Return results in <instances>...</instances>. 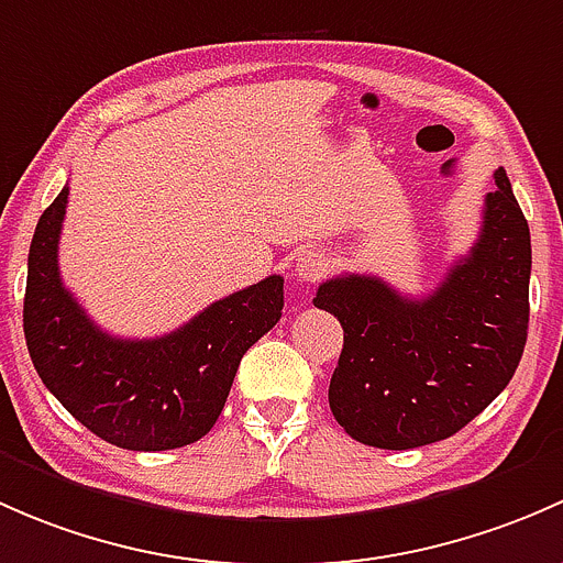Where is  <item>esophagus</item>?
Listing matches in <instances>:
<instances>
[{"label":"esophagus","instance_id":"1","mask_svg":"<svg viewBox=\"0 0 563 563\" xmlns=\"http://www.w3.org/2000/svg\"><path fill=\"white\" fill-rule=\"evenodd\" d=\"M328 260L317 252H303L298 254V263H295V276L300 282H320L328 274Z\"/></svg>","mask_w":563,"mask_h":563}]
</instances>
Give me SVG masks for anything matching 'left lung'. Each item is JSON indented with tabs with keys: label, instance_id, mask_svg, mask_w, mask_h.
<instances>
[{
	"label": "left lung",
	"instance_id": "8db88e82",
	"mask_svg": "<svg viewBox=\"0 0 563 563\" xmlns=\"http://www.w3.org/2000/svg\"><path fill=\"white\" fill-rule=\"evenodd\" d=\"M494 178L477 243L431 295L404 298L361 274L317 289V309L344 328L330 411L368 448L411 450L453 437L518 368L529 333L531 235L507 170Z\"/></svg>",
	"mask_w": 563,
	"mask_h": 563
}]
</instances>
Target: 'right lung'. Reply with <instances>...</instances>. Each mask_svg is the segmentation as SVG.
Instances as JSON below:
<instances>
[{
    "label": "right lung",
    "instance_id": "right-lung-1",
    "mask_svg": "<svg viewBox=\"0 0 563 563\" xmlns=\"http://www.w3.org/2000/svg\"><path fill=\"white\" fill-rule=\"evenodd\" d=\"M69 187L29 246L23 335L43 385L91 433L124 450H176L222 415L235 371L284 309V279L239 289L159 339H115L91 322L59 276Z\"/></svg>",
    "mask_w": 563,
    "mask_h": 563
}]
</instances>
